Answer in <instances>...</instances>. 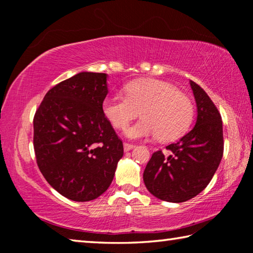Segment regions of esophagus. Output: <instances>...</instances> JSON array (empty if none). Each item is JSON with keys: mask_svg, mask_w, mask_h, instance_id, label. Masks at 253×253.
I'll return each mask as SVG.
<instances>
[{"mask_svg": "<svg viewBox=\"0 0 253 253\" xmlns=\"http://www.w3.org/2000/svg\"><path fill=\"white\" fill-rule=\"evenodd\" d=\"M135 147L134 144H130V143H124V149H125V152H128L130 151V149H132Z\"/></svg>", "mask_w": 253, "mask_h": 253, "instance_id": "esophagus-1", "label": "esophagus"}]
</instances>
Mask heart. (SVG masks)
<instances>
[{
  "mask_svg": "<svg viewBox=\"0 0 253 253\" xmlns=\"http://www.w3.org/2000/svg\"><path fill=\"white\" fill-rule=\"evenodd\" d=\"M126 96L114 95L102 101V113L117 129L138 116L142 121L128 128L129 138L156 136L163 142L178 138L191 125L194 107L190 98L169 83L154 79L132 81Z\"/></svg>",
  "mask_w": 253,
  "mask_h": 253,
  "instance_id": "obj_1",
  "label": "heart"
}]
</instances>
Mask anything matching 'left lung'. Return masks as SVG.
Instances as JSON below:
<instances>
[{
	"label": "left lung",
	"instance_id": "1",
	"mask_svg": "<svg viewBox=\"0 0 253 253\" xmlns=\"http://www.w3.org/2000/svg\"><path fill=\"white\" fill-rule=\"evenodd\" d=\"M198 118L193 129L166 149L153 153L144 170L147 190L157 199L181 203L201 193L216 172L223 155V128L216 106L199 84L190 81Z\"/></svg>",
	"mask_w": 253,
	"mask_h": 253
}]
</instances>
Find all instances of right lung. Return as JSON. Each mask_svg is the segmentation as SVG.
I'll return each instance as SVG.
<instances>
[{
	"label": "right lung",
	"instance_id": "obj_1",
	"mask_svg": "<svg viewBox=\"0 0 253 253\" xmlns=\"http://www.w3.org/2000/svg\"><path fill=\"white\" fill-rule=\"evenodd\" d=\"M107 75L80 72L45 93L33 118L37 164L65 198L85 202L113 182L123 140L102 113Z\"/></svg>",
	"mask_w": 253,
	"mask_h": 253
}]
</instances>
